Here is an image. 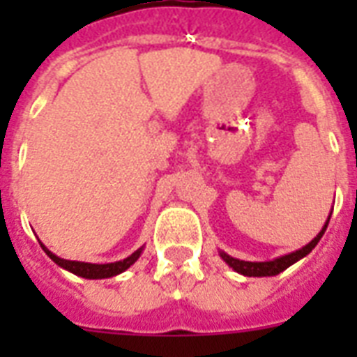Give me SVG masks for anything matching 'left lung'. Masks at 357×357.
I'll list each match as a JSON object with an SVG mask.
<instances>
[{"label":"left lung","instance_id":"1","mask_svg":"<svg viewBox=\"0 0 357 357\" xmlns=\"http://www.w3.org/2000/svg\"><path fill=\"white\" fill-rule=\"evenodd\" d=\"M330 217H332V213H330ZM330 217H328L326 224L322 226V229L317 234V237L313 238L311 243H307L305 246H302V248L294 250V252H291V254L282 255V257H276V259H272V261H243V259H237V257H231V255H228L226 252H222V250H220L218 254H220V257L228 263V266H231L235 272L243 274V276H250V278L276 276V274H280V272H283L291 265H294L296 261L305 257V255L310 254L311 250L315 248L317 243L321 241V237L324 235V231H326Z\"/></svg>","mask_w":357,"mask_h":357}]
</instances>
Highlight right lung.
Instances as JSON below:
<instances>
[{
	"mask_svg": "<svg viewBox=\"0 0 357 357\" xmlns=\"http://www.w3.org/2000/svg\"><path fill=\"white\" fill-rule=\"evenodd\" d=\"M38 243H40V241H38ZM40 246L53 263H57V265L61 266V268H64V271L72 272V274H75V276L86 278V280H103V278H113L116 276V274H122L123 271H128L129 266L139 259L140 254H142V250H144V246H140L139 250H135L133 254L129 255V257H126V259L114 261V263H103V265H100V263H85V261L63 259V257H59V255H55L53 252H50V250H47L42 243Z\"/></svg>",
	"mask_w": 357,
	"mask_h": 357,
	"instance_id": "1",
	"label": "right lung"
}]
</instances>
